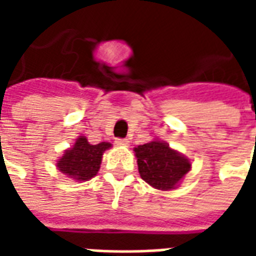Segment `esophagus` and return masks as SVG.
I'll return each mask as SVG.
<instances>
[{
  "label": "esophagus",
  "mask_w": 256,
  "mask_h": 256,
  "mask_svg": "<svg viewBox=\"0 0 256 256\" xmlns=\"http://www.w3.org/2000/svg\"><path fill=\"white\" fill-rule=\"evenodd\" d=\"M115 142H116L118 145H128V142H130V141H128V138H118Z\"/></svg>",
  "instance_id": "esophagus-1"
}]
</instances>
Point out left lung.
Masks as SVG:
<instances>
[{
	"label": "left lung",
	"instance_id": "8db88e82",
	"mask_svg": "<svg viewBox=\"0 0 256 256\" xmlns=\"http://www.w3.org/2000/svg\"><path fill=\"white\" fill-rule=\"evenodd\" d=\"M134 154L141 178L160 190L177 188L192 166L188 158L172 150L167 142L160 140L136 146Z\"/></svg>",
	"mask_w": 256,
	"mask_h": 256
}]
</instances>
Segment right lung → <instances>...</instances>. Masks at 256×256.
Wrapping results in <instances>:
<instances>
[{"mask_svg": "<svg viewBox=\"0 0 256 256\" xmlns=\"http://www.w3.org/2000/svg\"><path fill=\"white\" fill-rule=\"evenodd\" d=\"M111 146L110 142L92 145L84 136H79L72 148L64 152L56 166L63 174L75 181H88L98 172L102 154Z\"/></svg>", "mask_w": 256, "mask_h": 256, "instance_id": "1", "label": "right lung"}]
</instances>
